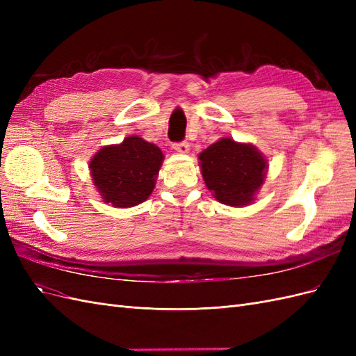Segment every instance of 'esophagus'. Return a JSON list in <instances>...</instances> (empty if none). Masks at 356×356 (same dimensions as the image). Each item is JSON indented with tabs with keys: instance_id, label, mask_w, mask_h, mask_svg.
<instances>
[{
	"instance_id": "esophagus-1",
	"label": "esophagus",
	"mask_w": 356,
	"mask_h": 356,
	"mask_svg": "<svg viewBox=\"0 0 356 356\" xmlns=\"http://www.w3.org/2000/svg\"><path fill=\"white\" fill-rule=\"evenodd\" d=\"M172 148L175 149V152L178 153H182V154H187L188 149H190V145L187 143H175L174 145H172Z\"/></svg>"
}]
</instances>
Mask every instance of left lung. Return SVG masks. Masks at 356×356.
<instances>
[{
    "label": "left lung",
    "instance_id": "obj_1",
    "mask_svg": "<svg viewBox=\"0 0 356 356\" xmlns=\"http://www.w3.org/2000/svg\"><path fill=\"white\" fill-rule=\"evenodd\" d=\"M204 184L212 196L229 207H246L261 188L267 160L252 144L221 138L199 154Z\"/></svg>",
    "mask_w": 356,
    "mask_h": 356
}]
</instances>
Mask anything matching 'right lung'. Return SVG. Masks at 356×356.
<instances>
[{
	"instance_id": "1",
	"label": "right lung",
	"mask_w": 356,
	"mask_h": 356,
	"mask_svg": "<svg viewBox=\"0 0 356 356\" xmlns=\"http://www.w3.org/2000/svg\"><path fill=\"white\" fill-rule=\"evenodd\" d=\"M165 156L161 149L139 136L122 144L102 147L89 163L96 190L114 208H131L152 195Z\"/></svg>"
}]
</instances>
